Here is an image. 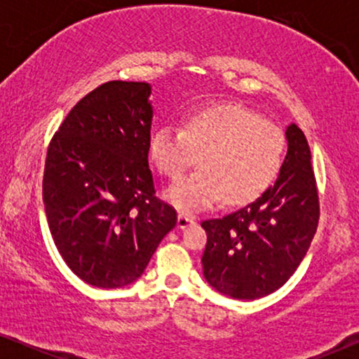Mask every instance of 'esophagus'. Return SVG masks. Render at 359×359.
<instances>
[{
  "instance_id": "esophagus-1",
  "label": "esophagus",
  "mask_w": 359,
  "mask_h": 359,
  "mask_svg": "<svg viewBox=\"0 0 359 359\" xmlns=\"http://www.w3.org/2000/svg\"><path fill=\"white\" fill-rule=\"evenodd\" d=\"M191 224H194V217L187 216V214H179V217H177V228L185 229Z\"/></svg>"
}]
</instances>
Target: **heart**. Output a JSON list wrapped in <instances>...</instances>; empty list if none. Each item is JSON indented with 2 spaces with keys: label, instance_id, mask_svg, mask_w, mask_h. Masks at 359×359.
<instances>
[{
  "label": "heart",
  "instance_id": "heart-1",
  "mask_svg": "<svg viewBox=\"0 0 359 359\" xmlns=\"http://www.w3.org/2000/svg\"><path fill=\"white\" fill-rule=\"evenodd\" d=\"M285 135L277 125L236 104H212L185 119L184 128L163 125L151 135L150 155L170 180H179L201 156V170L165 192L182 212L258 197L278 175Z\"/></svg>",
  "mask_w": 359,
  "mask_h": 359
}]
</instances>
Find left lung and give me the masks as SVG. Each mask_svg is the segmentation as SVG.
Returning <instances> with one entry per match:
<instances>
[{
    "label": "left lung",
    "mask_w": 359,
    "mask_h": 359,
    "mask_svg": "<svg viewBox=\"0 0 359 359\" xmlns=\"http://www.w3.org/2000/svg\"><path fill=\"white\" fill-rule=\"evenodd\" d=\"M285 138L288 150L273 185L245 208L201 222L208 233L204 277L228 297L253 300L278 290L316 234L319 196L311 148L295 123Z\"/></svg>",
    "instance_id": "obj_1"
}]
</instances>
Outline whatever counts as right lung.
I'll return each mask as SVG.
<instances>
[{
    "instance_id": "add662e5",
    "label": "right lung",
    "mask_w": 359,
    "mask_h": 359,
    "mask_svg": "<svg viewBox=\"0 0 359 359\" xmlns=\"http://www.w3.org/2000/svg\"><path fill=\"white\" fill-rule=\"evenodd\" d=\"M148 82L109 81L62 121L43 170V204L67 266L94 287L142 277L177 212L155 196L148 167L154 108Z\"/></svg>"
}]
</instances>
